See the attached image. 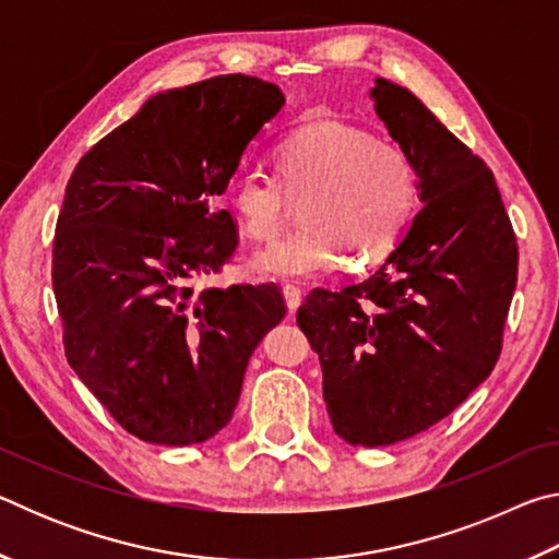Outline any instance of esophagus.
<instances>
[{
    "mask_svg": "<svg viewBox=\"0 0 559 559\" xmlns=\"http://www.w3.org/2000/svg\"><path fill=\"white\" fill-rule=\"evenodd\" d=\"M283 296H286L288 310H298V308H300L302 290H300L298 286H293V283H286V286H283Z\"/></svg>",
    "mask_w": 559,
    "mask_h": 559,
    "instance_id": "1",
    "label": "esophagus"
}]
</instances>
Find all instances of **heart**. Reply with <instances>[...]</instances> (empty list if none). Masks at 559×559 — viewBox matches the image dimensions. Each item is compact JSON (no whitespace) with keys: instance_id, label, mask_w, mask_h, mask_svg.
Instances as JSON below:
<instances>
[{"instance_id":"heart-1","label":"heart","mask_w":559,"mask_h":559,"mask_svg":"<svg viewBox=\"0 0 559 559\" xmlns=\"http://www.w3.org/2000/svg\"><path fill=\"white\" fill-rule=\"evenodd\" d=\"M276 177L243 169L229 187V204L251 239L269 241L286 222V194H306L308 226L257 253V269L281 278L340 271L380 261L409 226L419 185L409 155L343 120L293 130L273 150Z\"/></svg>"}]
</instances>
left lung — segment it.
<instances>
[{
    "mask_svg": "<svg viewBox=\"0 0 559 559\" xmlns=\"http://www.w3.org/2000/svg\"><path fill=\"white\" fill-rule=\"evenodd\" d=\"M374 110L419 175L424 210L380 269L316 288L298 325L323 367L337 437L386 447L427 431L493 372L518 283V241L488 165L392 81Z\"/></svg>",
    "mask_w": 559,
    "mask_h": 559,
    "instance_id": "left-lung-1",
    "label": "left lung"
}]
</instances>
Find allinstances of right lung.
<instances>
[{"mask_svg": "<svg viewBox=\"0 0 559 559\" xmlns=\"http://www.w3.org/2000/svg\"><path fill=\"white\" fill-rule=\"evenodd\" d=\"M283 103L278 86L243 73L159 93L66 185L51 259L66 359L147 443L189 447L222 431L249 357L286 316L278 283L194 286L239 246L216 197Z\"/></svg>", "mask_w": 559, "mask_h": 559, "instance_id": "obj_1", "label": "right lung"}]
</instances>
